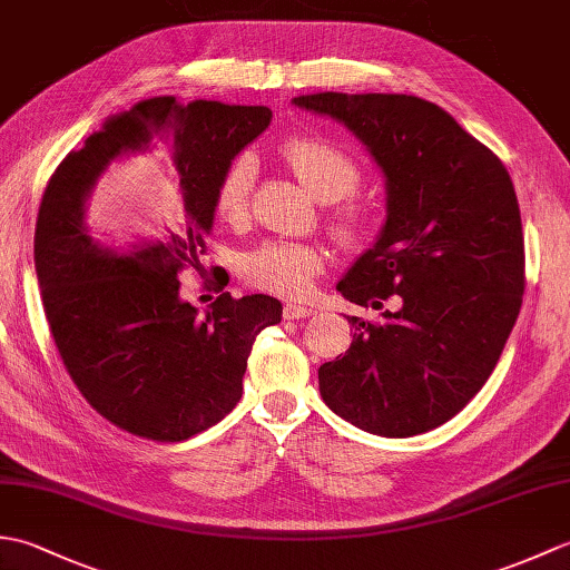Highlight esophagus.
<instances>
[{"mask_svg":"<svg viewBox=\"0 0 570 570\" xmlns=\"http://www.w3.org/2000/svg\"><path fill=\"white\" fill-rule=\"evenodd\" d=\"M313 308H308V306H301V304H286L284 306V318L286 321H298V318H308V316H313Z\"/></svg>","mask_w":570,"mask_h":570,"instance_id":"34e87169","label":"esophagus"}]
</instances>
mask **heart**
Instances as JSON below:
<instances>
[{
	"mask_svg": "<svg viewBox=\"0 0 570 570\" xmlns=\"http://www.w3.org/2000/svg\"><path fill=\"white\" fill-rule=\"evenodd\" d=\"M282 159L292 168L313 198L335 203L360 186V164L335 144L321 137H292L282 144ZM257 166L249 154H239L227 164L215 188V210L225 223H239L249 208V190ZM370 217L362 205L343 200L333 213V229L343 242H357L367 233ZM242 276L266 294L298 298L311 292L313 278L323 269V254L301 242H264L242 257Z\"/></svg>",
	"mask_w": 570,
	"mask_h": 570,
	"instance_id": "obj_1",
	"label": "heart"
}]
</instances>
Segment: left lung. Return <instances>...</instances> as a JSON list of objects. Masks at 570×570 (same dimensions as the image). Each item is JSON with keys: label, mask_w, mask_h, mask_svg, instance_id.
Returning <instances> with one entry per match:
<instances>
[{"label": "left lung", "mask_w": 570, "mask_h": 570, "mask_svg": "<svg viewBox=\"0 0 570 570\" xmlns=\"http://www.w3.org/2000/svg\"><path fill=\"white\" fill-rule=\"evenodd\" d=\"M301 110L345 125L384 174L377 242L337 282L355 335L318 370L323 402L353 426L409 439L453 419L488 382L522 308L524 235L504 164L414 95L316 92Z\"/></svg>", "instance_id": "left-lung-1"}]
</instances>
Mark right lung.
Segmentation results:
<instances>
[{
  "mask_svg": "<svg viewBox=\"0 0 570 570\" xmlns=\"http://www.w3.org/2000/svg\"><path fill=\"white\" fill-rule=\"evenodd\" d=\"M269 122L264 105L151 98L107 119L48 180L33 237L48 328L85 402L141 439L186 441L225 419L254 337L282 321L276 298L229 292L198 316L178 282L186 266L200 269L217 180ZM127 155L163 164L177 225L110 246L91 237L83 213L99 176Z\"/></svg>",
  "mask_w": 570,
  "mask_h": 570,
  "instance_id": "right-lung-1",
  "label": "right lung"
}]
</instances>
